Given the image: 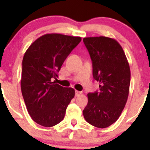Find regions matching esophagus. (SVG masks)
Masks as SVG:
<instances>
[{"label":"esophagus","mask_w":150,"mask_h":150,"mask_svg":"<svg viewBox=\"0 0 150 150\" xmlns=\"http://www.w3.org/2000/svg\"><path fill=\"white\" fill-rule=\"evenodd\" d=\"M82 93H83L81 91H75V96H80L81 94H82Z\"/></svg>","instance_id":"esophagus-1"}]
</instances>
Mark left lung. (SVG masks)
I'll return each mask as SVG.
<instances>
[{
    "mask_svg": "<svg viewBox=\"0 0 150 150\" xmlns=\"http://www.w3.org/2000/svg\"><path fill=\"white\" fill-rule=\"evenodd\" d=\"M90 54L93 76L99 82V92L88 93L87 105L83 111L88 123L100 128L117 121L129 93L131 71L123 49L111 38H84Z\"/></svg>",
    "mask_w": 150,
    "mask_h": 150,
    "instance_id": "obj_1",
    "label": "left lung"
}]
</instances>
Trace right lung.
Wrapping results in <instances>:
<instances>
[{
    "label": "right lung",
    "instance_id": "obj_1",
    "mask_svg": "<svg viewBox=\"0 0 150 150\" xmlns=\"http://www.w3.org/2000/svg\"><path fill=\"white\" fill-rule=\"evenodd\" d=\"M81 41V37L46 34L35 40L24 55L22 96L32 119L42 126L59 123L75 96L72 88L62 87L51 79L58 77L64 60Z\"/></svg>",
    "mask_w": 150,
    "mask_h": 150
}]
</instances>
